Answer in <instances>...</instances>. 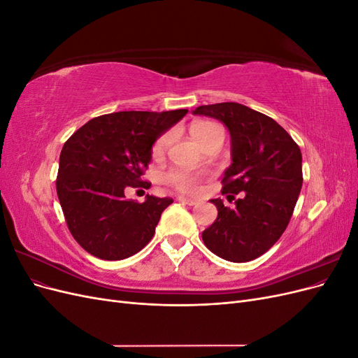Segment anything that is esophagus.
<instances>
[{"instance_id":"34e87169","label":"esophagus","mask_w":358,"mask_h":358,"mask_svg":"<svg viewBox=\"0 0 358 358\" xmlns=\"http://www.w3.org/2000/svg\"><path fill=\"white\" fill-rule=\"evenodd\" d=\"M178 200H179L180 203H185V204H189V206L197 204V201H196V200H192V199H187V197H178Z\"/></svg>"}]
</instances>
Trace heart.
Instances as JSON below:
<instances>
[{"instance_id":"1","label":"heart","mask_w":358,"mask_h":358,"mask_svg":"<svg viewBox=\"0 0 358 358\" xmlns=\"http://www.w3.org/2000/svg\"><path fill=\"white\" fill-rule=\"evenodd\" d=\"M218 129H222L218 124L209 122V121H199L191 125L189 131H191V136L201 145L206 137L210 136L213 131H218ZM170 142H171V133L161 134L154 142L152 149H150V154H152V157L155 158L164 155ZM204 176H206L204 173L188 171L182 169H170L162 173V182H164L166 185L175 188L179 192L191 194L192 196V194H197L200 191V183L204 179Z\"/></svg>"}]
</instances>
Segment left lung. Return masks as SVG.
<instances>
[{"instance_id":"1","label":"left lung","mask_w":358,"mask_h":358,"mask_svg":"<svg viewBox=\"0 0 358 358\" xmlns=\"http://www.w3.org/2000/svg\"><path fill=\"white\" fill-rule=\"evenodd\" d=\"M194 113L220 119L231 136L233 164L221 192L236 208L210 200L218 218L201 233L203 242L227 262H251L279 241L294 212L303 183L300 148L272 117L239 103L200 106Z\"/></svg>"}]
</instances>
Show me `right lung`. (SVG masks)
Segmentation results:
<instances>
[{
    "instance_id": "add662e5",
    "label": "right lung",
    "mask_w": 358,
    "mask_h": 358,
    "mask_svg": "<svg viewBox=\"0 0 358 358\" xmlns=\"http://www.w3.org/2000/svg\"><path fill=\"white\" fill-rule=\"evenodd\" d=\"M187 112L101 115L64 143L57 192L69 230L86 252L116 262L137 254L152 239L161 213L173 199L148 194L138 203L128 200L125 191L150 187L143 180L150 149Z\"/></svg>"
}]
</instances>
